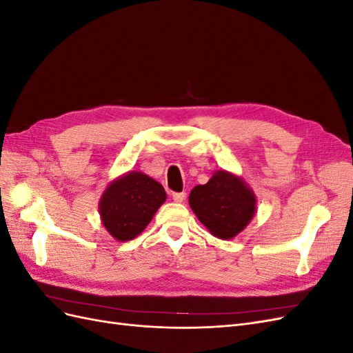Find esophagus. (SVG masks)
<instances>
[{"mask_svg": "<svg viewBox=\"0 0 353 353\" xmlns=\"http://www.w3.org/2000/svg\"><path fill=\"white\" fill-rule=\"evenodd\" d=\"M172 199H174V201H176V203L184 201L185 193H184V191H183V193H174V194H172Z\"/></svg>", "mask_w": 353, "mask_h": 353, "instance_id": "esophagus-1", "label": "esophagus"}]
</instances>
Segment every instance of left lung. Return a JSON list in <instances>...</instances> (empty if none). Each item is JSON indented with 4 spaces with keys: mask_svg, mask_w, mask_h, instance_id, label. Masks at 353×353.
Instances as JSON below:
<instances>
[{
    "mask_svg": "<svg viewBox=\"0 0 353 353\" xmlns=\"http://www.w3.org/2000/svg\"><path fill=\"white\" fill-rule=\"evenodd\" d=\"M190 206L213 236L230 240L244 230L254 215L256 197L240 178L219 170L205 185L190 193Z\"/></svg>",
    "mask_w": 353,
    "mask_h": 353,
    "instance_id": "obj_1",
    "label": "left lung"
}]
</instances>
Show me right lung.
I'll return each instance as SVG.
<instances>
[{
	"instance_id": "obj_1",
	"label": "right lung",
	"mask_w": 353,
	"mask_h": 353,
	"mask_svg": "<svg viewBox=\"0 0 353 353\" xmlns=\"http://www.w3.org/2000/svg\"><path fill=\"white\" fill-rule=\"evenodd\" d=\"M166 200L165 188L141 172H130L108 187L100 200V215L112 236L128 241L141 234Z\"/></svg>"
}]
</instances>
